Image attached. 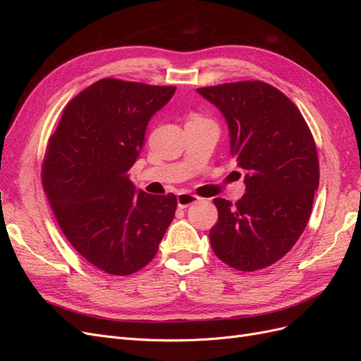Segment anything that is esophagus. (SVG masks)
Instances as JSON below:
<instances>
[{"instance_id": "1", "label": "esophagus", "mask_w": 361, "mask_h": 361, "mask_svg": "<svg viewBox=\"0 0 361 361\" xmlns=\"http://www.w3.org/2000/svg\"><path fill=\"white\" fill-rule=\"evenodd\" d=\"M199 200H200V197H197L195 194H190V192H179L178 194V206L180 207V209H183V207H188L190 204L197 203Z\"/></svg>"}]
</instances>
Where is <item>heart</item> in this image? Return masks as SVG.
<instances>
[{
  "label": "heart",
  "instance_id": "b5f03b06",
  "mask_svg": "<svg viewBox=\"0 0 361 361\" xmlns=\"http://www.w3.org/2000/svg\"><path fill=\"white\" fill-rule=\"evenodd\" d=\"M195 118H200V117H195Z\"/></svg>",
  "mask_w": 361,
  "mask_h": 361
}]
</instances>
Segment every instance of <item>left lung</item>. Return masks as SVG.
<instances>
[{
	"label": "left lung",
	"instance_id": "left-lung-1",
	"mask_svg": "<svg viewBox=\"0 0 361 361\" xmlns=\"http://www.w3.org/2000/svg\"><path fill=\"white\" fill-rule=\"evenodd\" d=\"M197 92L226 117L232 158L247 173V192L235 204L214 199L212 250L238 271L267 268L288 253L307 226L319 185L313 135L297 105L264 81Z\"/></svg>",
	"mask_w": 361,
	"mask_h": 361
}]
</instances>
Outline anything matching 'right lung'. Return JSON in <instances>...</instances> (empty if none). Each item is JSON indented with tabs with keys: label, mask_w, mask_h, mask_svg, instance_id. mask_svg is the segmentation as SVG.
Returning a JSON list of instances; mask_svg holds the SVG:
<instances>
[{
	"label": "right lung",
	"mask_w": 361,
	"mask_h": 361,
	"mask_svg": "<svg viewBox=\"0 0 361 361\" xmlns=\"http://www.w3.org/2000/svg\"><path fill=\"white\" fill-rule=\"evenodd\" d=\"M174 85L102 78L63 110L42 162V183L71 245L96 268L129 276L155 257L178 199L135 192L128 171L150 117Z\"/></svg>",
	"instance_id": "add662e5"
}]
</instances>
